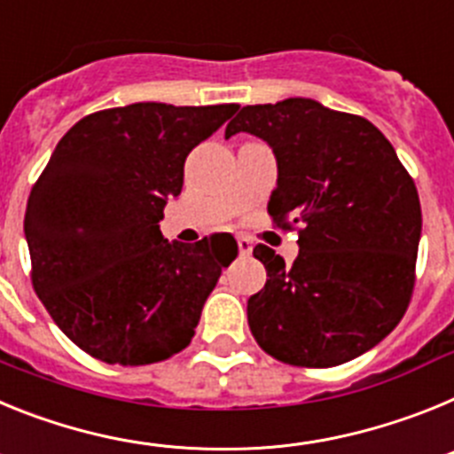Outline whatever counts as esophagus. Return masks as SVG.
Instances as JSON below:
<instances>
[{"label": "esophagus", "mask_w": 454, "mask_h": 454, "mask_svg": "<svg viewBox=\"0 0 454 454\" xmlns=\"http://www.w3.org/2000/svg\"><path fill=\"white\" fill-rule=\"evenodd\" d=\"M236 246H239V252L243 256L252 254V240H247L246 236H239V239H236Z\"/></svg>", "instance_id": "34e87169"}]
</instances>
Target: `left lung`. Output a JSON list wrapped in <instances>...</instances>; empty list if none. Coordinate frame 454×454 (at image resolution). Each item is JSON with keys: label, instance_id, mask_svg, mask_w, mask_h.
I'll return each mask as SVG.
<instances>
[{"label": "left lung", "instance_id": "left-lung-1", "mask_svg": "<svg viewBox=\"0 0 454 454\" xmlns=\"http://www.w3.org/2000/svg\"><path fill=\"white\" fill-rule=\"evenodd\" d=\"M239 131L275 152L268 214L300 236L293 266L254 247L268 279L247 300L252 336L291 366L350 362L400 323L411 300L423 224L414 179L375 124L316 99L243 106L224 138Z\"/></svg>", "mask_w": 454, "mask_h": 454}]
</instances>
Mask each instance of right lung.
Returning a JSON list of instances; mask_svg holds the SVG:
<instances>
[{
    "instance_id": "obj_1",
    "label": "right lung",
    "mask_w": 454,
    "mask_h": 454,
    "mask_svg": "<svg viewBox=\"0 0 454 454\" xmlns=\"http://www.w3.org/2000/svg\"><path fill=\"white\" fill-rule=\"evenodd\" d=\"M236 104L138 102L79 120L56 145L24 214L31 284L63 334L106 364L145 366L191 343L236 256L215 236L168 243L163 207L184 161Z\"/></svg>"
}]
</instances>
